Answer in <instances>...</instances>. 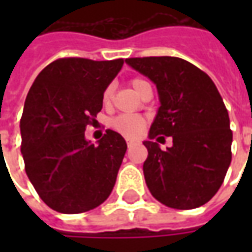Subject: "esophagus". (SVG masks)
<instances>
[{
	"label": "esophagus",
	"mask_w": 252,
	"mask_h": 252,
	"mask_svg": "<svg viewBox=\"0 0 252 252\" xmlns=\"http://www.w3.org/2000/svg\"><path fill=\"white\" fill-rule=\"evenodd\" d=\"M126 144H128V148H131L132 146H135V144H136V142H135V140H131V139H128V140H126Z\"/></svg>",
	"instance_id": "esophagus-1"
}]
</instances>
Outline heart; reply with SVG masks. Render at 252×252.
<instances>
[{
	"mask_svg": "<svg viewBox=\"0 0 252 252\" xmlns=\"http://www.w3.org/2000/svg\"><path fill=\"white\" fill-rule=\"evenodd\" d=\"M131 85L133 90L139 94L142 92V89L150 85V83L147 81H144V79H140V78H135L131 82ZM112 94H113V86H108L105 89L104 95H102L104 104H109L110 99H112ZM144 124H146L144 119L139 117V116L131 115L117 116L112 120V126L115 128L116 131H119L126 136H137V135H140V132L144 128Z\"/></svg>",
	"mask_w": 252,
	"mask_h": 252,
	"instance_id": "1",
	"label": "heart"
}]
</instances>
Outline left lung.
<instances>
[{
	"instance_id": "1",
	"label": "left lung",
	"mask_w": 252,
	"mask_h": 252,
	"mask_svg": "<svg viewBox=\"0 0 252 252\" xmlns=\"http://www.w3.org/2000/svg\"><path fill=\"white\" fill-rule=\"evenodd\" d=\"M126 63L157 86L159 104L143 173L148 190L163 205L194 209L220 189L231 164L229 116L208 74L175 57L129 58ZM173 137L162 150L153 138Z\"/></svg>"
}]
</instances>
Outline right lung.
Returning a JSON list of instances; mask_svg holds the SVG:
<instances>
[{"label":"right lung","mask_w":252,"mask_h":252,"mask_svg":"<svg viewBox=\"0 0 252 252\" xmlns=\"http://www.w3.org/2000/svg\"><path fill=\"white\" fill-rule=\"evenodd\" d=\"M123 64V59H58L31 86L20 121L21 154L31 184L54 211L88 212L113 190L126 140L108 129L93 144L85 129L102 109L105 89Z\"/></svg>","instance_id":"1"}]
</instances>
